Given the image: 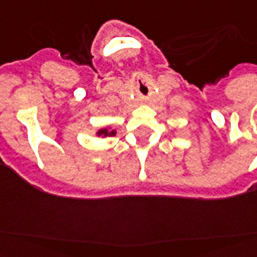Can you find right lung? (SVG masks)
<instances>
[{
	"mask_svg": "<svg viewBox=\"0 0 257 257\" xmlns=\"http://www.w3.org/2000/svg\"><path fill=\"white\" fill-rule=\"evenodd\" d=\"M96 136L98 137H113L116 136V131L110 129V126H105V128H100L96 132Z\"/></svg>",
	"mask_w": 257,
	"mask_h": 257,
	"instance_id": "1",
	"label": "right lung"
}]
</instances>
